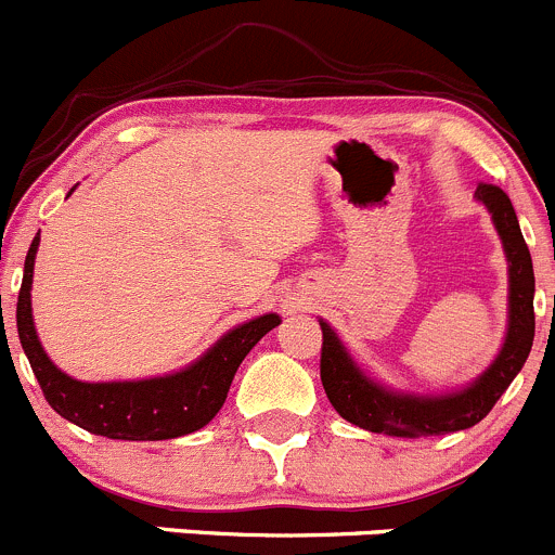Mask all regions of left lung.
<instances>
[{
  "instance_id": "8db88e82",
  "label": "left lung",
  "mask_w": 555,
  "mask_h": 555,
  "mask_svg": "<svg viewBox=\"0 0 555 555\" xmlns=\"http://www.w3.org/2000/svg\"><path fill=\"white\" fill-rule=\"evenodd\" d=\"M477 202L486 205L507 256V337L502 350L480 377L466 388L437 397L402 393L372 380L353 361L343 339L321 321V383L332 408L353 426L388 437H437L480 424L499 402L534 343V267L520 234L513 202L499 185L480 183Z\"/></svg>"
}]
</instances>
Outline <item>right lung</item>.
<instances>
[{
  "label": "right lung",
  "mask_w": 555,
  "mask_h": 555,
  "mask_svg": "<svg viewBox=\"0 0 555 555\" xmlns=\"http://www.w3.org/2000/svg\"><path fill=\"white\" fill-rule=\"evenodd\" d=\"M37 248H40V232L31 240L26 254L24 283L15 310L21 345L48 404L69 424L107 440H175L210 424L227 402L237 366L243 364L250 348L280 323L275 312L240 323L223 334L202 359L172 375L118 383L75 380L48 359L37 337L35 318H31V278H35Z\"/></svg>",
  "instance_id": "add662e5"
}]
</instances>
